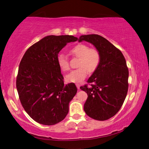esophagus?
<instances>
[{
	"label": "esophagus",
	"instance_id": "obj_1",
	"mask_svg": "<svg viewBox=\"0 0 149 149\" xmlns=\"http://www.w3.org/2000/svg\"><path fill=\"white\" fill-rule=\"evenodd\" d=\"M76 86H77V88L79 90V89H80V85L78 84H76Z\"/></svg>",
	"mask_w": 149,
	"mask_h": 149
}]
</instances>
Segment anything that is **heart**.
Segmentation results:
<instances>
[{
  "instance_id": "b5f03b06",
  "label": "heart",
  "mask_w": 149,
  "mask_h": 149,
  "mask_svg": "<svg viewBox=\"0 0 149 149\" xmlns=\"http://www.w3.org/2000/svg\"><path fill=\"white\" fill-rule=\"evenodd\" d=\"M74 55L79 58L78 69L73 70L66 75L67 81L71 83H79L86 78L89 73H93L100 65L101 56L99 51L95 48H89L88 46L79 44L71 49ZM59 68L63 72H67L70 69L68 58L63 54H59L57 58Z\"/></svg>"
}]
</instances>
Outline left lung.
Returning a JSON list of instances; mask_svg holds the SVG:
<instances>
[{"mask_svg": "<svg viewBox=\"0 0 149 149\" xmlns=\"http://www.w3.org/2000/svg\"><path fill=\"white\" fill-rule=\"evenodd\" d=\"M78 41L93 44L101 56L98 68L87 80L91 86L80 87L88 95L84 111L92 119L105 121L119 111L126 98L129 86L126 60L119 49L100 35H82Z\"/></svg>", "mask_w": 149, "mask_h": 149, "instance_id": "left-lung-1", "label": "left lung"}]
</instances>
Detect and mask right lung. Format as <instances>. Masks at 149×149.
Returning a JSON list of instances; mask_svg holds the SVG:
<instances>
[{
  "mask_svg": "<svg viewBox=\"0 0 149 149\" xmlns=\"http://www.w3.org/2000/svg\"><path fill=\"white\" fill-rule=\"evenodd\" d=\"M69 35L44 37L26 52L20 61L16 88L23 108L40 124L53 125L64 119L77 93L74 83L65 85L57 58L69 42Z\"/></svg>",
  "mask_w": 149,
  "mask_h": 149,
  "instance_id": "right-lung-1",
  "label": "right lung"
}]
</instances>
